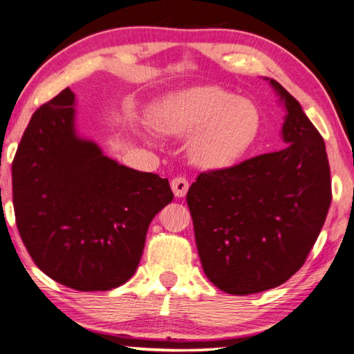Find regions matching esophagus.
I'll return each mask as SVG.
<instances>
[{"instance_id": "1", "label": "esophagus", "mask_w": 354, "mask_h": 354, "mask_svg": "<svg viewBox=\"0 0 354 354\" xmlns=\"http://www.w3.org/2000/svg\"><path fill=\"white\" fill-rule=\"evenodd\" d=\"M171 188L174 194H176V198H183L188 192L189 183L185 177H174L171 180Z\"/></svg>"}]
</instances>
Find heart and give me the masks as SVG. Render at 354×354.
<instances>
[{
	"label": "heart",
	"instance_id": "obj_1",
	"mask_svg": "<svg viewBox=\"0 0 354 354\" xmlns=\"http://www.w3.org/2000/svg\"><path fill=\"white\" fill-rule=\"evenodd\" d=\"M155 124L167 134H193L189 158L205 169L236 165L258 140L261 113L245 97L221 86H196L166 100L155 113Z\"/></svg>",
	"mask_w": 354,
	"mask_h": 354
}]
</instances>
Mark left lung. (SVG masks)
<instances>
[{
  "label": "left lung",
  "mask_w": 354,
  "mask_h": 354,
  "mask_svg": "<svg viewBox=\"0 0 354 354\" xmlns=\"http://www.w3.org/2000/svg\"><path fill=\"white\" fill-rule=\"evenodd\" d=\"M285 102L283 150L201 172L187 193L207 279L247 296L280 286L302 268L328 215L333 192L326 145L299 102Z\"/></svg>",
  "instance_id": "1"
}]
</instances>
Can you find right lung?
Wrapping results in <instances>:
<instances>
[{"label":"right lung","mask_w":354,"mask_h":354,"mask_svg":"<svg viewBox=\"0 0 354 354\" xmlns=\"http://www.w3.org/2000/svg\"><path fill=\"white\" fill-rule=\"evenodd\" d=\"M64 88L32 113L12 161L15 223L46 275L77 291L131 279L150 221L174 199L169 180L102 155L74 128Z\"/></svg>","instance_id":"obj_1"}]
</instances>
